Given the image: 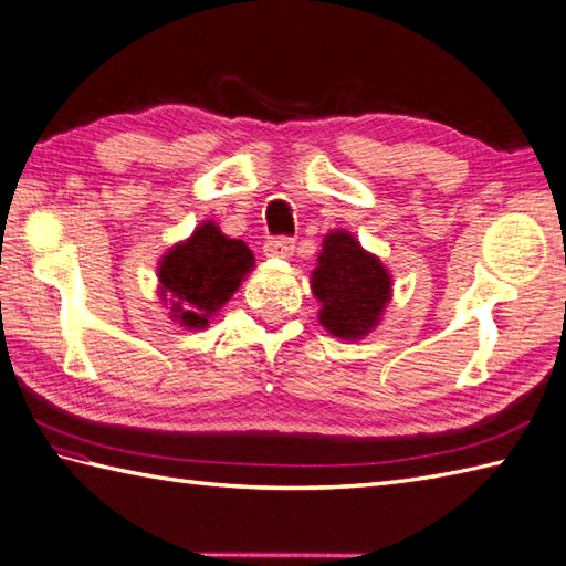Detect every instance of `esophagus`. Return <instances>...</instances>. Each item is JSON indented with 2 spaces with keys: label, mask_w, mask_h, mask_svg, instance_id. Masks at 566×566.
Instances as JSON below:
<instances>
[{
  "label": "esophagus",
  "mask_w": 566,
  "mask_h": 566,
  "mask_svg": "<svg viewBox=\"0 0 566 566\" xmlns=\"http://www.w3.org/2000/svg\"><path fill=\"white\" fill-rule=\"evenodd\" d=\"M292 252H294V240L286 235L268 238V242H264V254H268V258H290Z\"/></svg>",
  "instance_id": "34e87169"
}]
</instances>
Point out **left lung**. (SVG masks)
<instances>
[{"label": "left lung", "mask_w": 566, "mask_h": 566, "mask_svg": "<svg viewBox=\"0 0 566 566\" xmlns=\"http://www.w3.org/2000/svg\"><path fill=\"white\" fill-rule=\"evenodd\" d=\"M312 292L321 302V326L331 336L356 340L380 324L392 296V276L350 232L334 230L324 238Z\"/></svg>", "instance_id": "1"}]
</instances>
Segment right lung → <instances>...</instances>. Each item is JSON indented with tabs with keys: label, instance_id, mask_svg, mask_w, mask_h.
<instances>
[{
	"label": "right lung",
	"instance_id": "right-lung-1",
	"mask_svg": "<svg viewBox=\"0 0 566 566\" xmlns=\"http://www.w3.org/2000/svg\"><path fill=\"white\" fill-rule=\"evenodd\" d=\"M252 268L254 258L245 242L223 235L213 220H203L191 238L161 258L159 294L184 328H206Z\"/></svg>",
	"mask_w": 566,
	"mask_h": 566
}]
</instances>
